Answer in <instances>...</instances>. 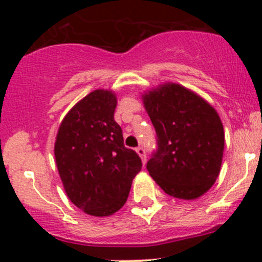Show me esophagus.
I'll return each instance as SVG.
<instances>
[{
	"mask_svg": "<svg viewBox=\"0 0 262 262\" xmlns=\"http://www.w3.org/2000/svg\"><path fill=\"white\" fill-rule=\"evenodd\" d=\"M137 153H138L139 155V157H141V160H142V162H143V165L144 163L147 162V156H146V149H144L143 147H138L137 148Z\"/></svg>",
	"mask_w": 262,
	"mask_h": 262,
	"instance_id": "esophagus-1",
	"label": "esophagus"
}]
</instances>
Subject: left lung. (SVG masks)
<instances>
[{
	"label": "left lung",
	"instance_id": "1",
	"mask_svg": "<svg viewBox=\"0 0 262 262\" xmlns=\"http://www.w3.org/2000/svg\"><path fill=\"white\" fill-rule=\"evenodd\" d=\"M142 100L158 138L148 172L166 194L198 199L221 172L224 130L218 113L202 96L173 82L146 91Z\"/></svg>",
	"mask_w": 262,
	"mask_h": 262
}]
</instances>
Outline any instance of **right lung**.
<instances>
[{
	"mask_svg": "<svg viewBox=\"0 0 262 262\" xmlns=\"http://www.w3.org/2000/svg\"><path fill=\"white\" fill-rule=\"evenodd\" d=\"M116 104L112 90L90 92L66 114L55 137V163L66 194L94 216L118 212L142 168L139 156L124 146L114 120Z\"/></svg>",
	"mask_w": 262,
	"mask_h": 262,
	"instance_id": "add662e5",
	"label": "right lung"
}]
</instances>
